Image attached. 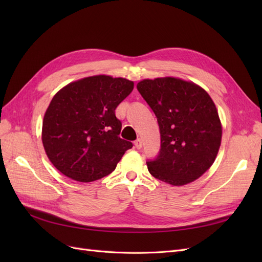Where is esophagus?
<instances>
[{"label": "esophagus", "mask_w": 262, "mask_h": 262, "mask_svg": "<svg viewBox=\"0 0 262 262\" xmlns=\"http://www.w3.org/2000/svg\"><path fill=\"white\" fill-rule=\"evenodd\" d=\"M134 145H136L137 148H142V140L138 139L137 141H134Z\"/></svg>", "instance_id": "esophagus-1"}]
</instances>
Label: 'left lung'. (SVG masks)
Listing matches in <instances>:
<instances>
[{
  "label": "left lung",
  "mask_w": 262,
  "mask_h": 262,
  "mask_svg": "<svg viewBox=\"0 0 262 262\" xmlns=\"http://www.w3.org/2000/svg\"><path fill=\"white\" fill-rule=\"evenodd\" d=\"M137 87L161 131L160 154L146 162L150 175L171 186L201 177L215 161L222 141V123L210 95L171 76L145 78Z\"/></svg>",
  "instance_id": "obj_1"
}]
</instances>
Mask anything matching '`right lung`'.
I'll return each mask as SVG.
<instances>
[{
	"label": "right lung",
	"mask_w": 262,
	"mask_h": 262,
	"mask_svg": "<svg viewBox=\"0 0 262 262\" xmlns=\"http://www.w3.org/2000/svg\"><path fill=\"white\" fill-rule=\"evenodd\" d=\"M123 77L94 75L66 85L47 108L41 140L49 161L63 175L91 182L109 175L126 150L115 110L132 92Z\"/></svg>",
	"instance_id": "1"
}]
</instances>
